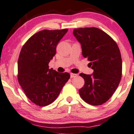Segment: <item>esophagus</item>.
<instances>
[{
    "label": "esophagus",
    "instance_id": "obj_1",
    "mask_svg": "<svg viewBox=\"0 0 134 134\" xmlns=\"http://www.w3.org/2000/svg\"><path fill=\"white\" fill-rule=\"evenodd\" d=\"M77 76H78V75H77V74H75V73H71L70 74L71 78H75V77H76Z\"/></svg>",
    "mask_w": 134,
    "mask_h": 134
}]
</instances>
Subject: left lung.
<instances>
[{"mask_svg": "<svg viewBox=\"0 0 134 134\" xmlns=\"http://www.w3.org/2000/svg\"><path fill=\"white\" fill-rule=\"evenodd\" d=\"M73 35L81 44L83 57L90 61L92 75L80 74L85 80L79 90L81 98L92 105L107 102L120 83L122 61L116 42L108 34L97 27L78 28Z\"/></svg>", "mask_w": 134, "mask_h": 134, "instance_id": "left-lung-1", "label": "left lung"}]
</instances>
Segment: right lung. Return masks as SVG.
<instances>
[{
	"label": "right lung",
	"instance_id": "obj_1",
	"mask_svg": "<svg viewBox=\"0 0 134 134\" xmlns=\"http://www.w3.org/2000/svg\"><path fill=\"white\" fill-rule=\"evenodd\" d=\"M68 29H44L31 36L24 44L18 59L19 83L32 103L44 107L57 98L70 79V73L49 68L56 46Z\"/></svg>",
	"mask_w": 134,
	"mask_h": 134
}]
</instances>
